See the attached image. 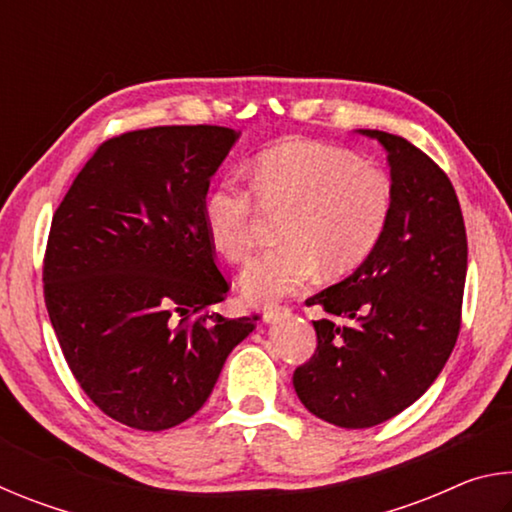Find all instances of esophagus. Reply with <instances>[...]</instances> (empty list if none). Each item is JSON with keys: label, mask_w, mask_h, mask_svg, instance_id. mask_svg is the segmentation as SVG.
Segmentation results:
<instances>
[{"label": "esophagus", "mask_w": 512, "mask_h": 512, "mask_svg": "<svg viewBox=\"0 0 512 512\" xmlns=\"http://www.w3.org/2000/svg\"><path fill=\"white\" fill-rule=\"evenodd\" d=\"M289 316H291V309L287 305H273L264 311V323H280V320Z\"/></svg>", "instance_id": "34e87169"}]
</instances>
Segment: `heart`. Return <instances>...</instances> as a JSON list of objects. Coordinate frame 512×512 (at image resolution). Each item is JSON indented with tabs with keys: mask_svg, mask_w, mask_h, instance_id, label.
<instances>
[{
	"mask_svg": "<svg viewBox=\"0 0 512 512\" xmlns=\"http://www.w3.org/2000/svg\"><path fill=\"white\" fill-rule=\"evenodd\" d=\"M253 192L268 212H287L282 244L255 255L239 277L241 293L271 305L300 291L320 273L357 271L384 241L395 210V189L384 169L357 153L318 142H287L253 164ZM212 248L241 262L253 248L257 203L237 180L223 178L201 203Z\"/></svg>",
	"mask_w": 512,
	"mask_h": 512,
	"instance_id": "1",
	"label": "heart"
}]
</instances>
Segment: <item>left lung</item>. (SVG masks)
<instances>
[{
	"mask_svg": "<svg viewBox=\"0 0 512 512\" xmlns=\"http://www.w3.org/2000/svg\"><path fill=\"white\" fill-rule=\"evenodd\" d=\"M388 153L395 210L381 246L343 282L307 300L314 357L293 388L316 418L375 427L420 400L452 354L467 273L461 205L445 171L400 135L361 128Z\"/></svg>",
	"mask_w": 512,
	"mask_h": 512,
	"instance_id": "1",
	"label": "left lung"
}]
</instances>
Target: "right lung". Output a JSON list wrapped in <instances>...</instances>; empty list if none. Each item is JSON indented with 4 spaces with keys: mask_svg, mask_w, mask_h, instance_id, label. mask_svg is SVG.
<instances>
[{
    "mask_svg": "<svg viewBox=\"0 0 512 512\" xmlns=\"http://www.w3.org/2000/svg\"><path fill=\"white\" fill-rule=\"evenodd\" d=\"M223 126H158L103 142L51 219L45 302L85 395L126 427L162 431L207 402L255 329L228 293L201 203L239 140Z\"/></svg>",
    "mask_w": 512,
    "mask_h": 512,
    "instance_id": "right-lung-1",
    "label": "right lung"
}]
</instances>
